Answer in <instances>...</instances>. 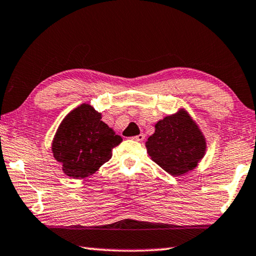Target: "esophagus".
Returning a JSON list of instances; mask_svg holds the SVG:
<instances>
[{
    "label": "esophagus",
    "instance_id": "34e87169",
    "mask_svg": "<svg viewBox=\"0 0 256 256\" xmlns=\"http://www.w3.org/2000/svg\"><path fill=\"white\" fill-rule=\"evenodd\" d=\"M144 137H146V135H144V134H140V135H137V136L132 137V138L137 140V142H142V140H144Z\"/></svg>",
    "mask_w": 256,
    "mask_h": 256
}]
</instances>
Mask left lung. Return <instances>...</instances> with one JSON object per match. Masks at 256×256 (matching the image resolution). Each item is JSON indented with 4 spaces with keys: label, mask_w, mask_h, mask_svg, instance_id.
I'll return each instance as SVG.
<instances>
[{
    "label": "left lung",
    "mask_w": 256,
    "mask_h": 256,
    "mask_svg": "<svg viewBox=\"0 0 256 256\" xmlns=\"http://www.w3.org/2000/svg\"><path fill=\"white\" fill-rule=\"evenodd\" d=\"M154 127L146 143L154 162L176 176L196 168L204 156L206 140L184 110L164 118Z\"/></svg>",
    "instance_id": "left-lung-1"
}]
</instances>
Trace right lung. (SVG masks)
Instances as JSON below:
<instances>
[{"label": "right lung", "instance_id": "obj_1", "mask_svg": "<svg viewBox=\"0 0 256 256\" xmlns=\"http://www.w3.org/2000/svg\"><path fill=\"white\" fill-rule=\"evenodd\" d=\"M102 114L83 104L72 110L58 127L52 144L55 159L74 179L94 174L112 157L122 137L102 122Z\"/></svg>", "mask_w": 256, "mask_h": 256}]
</instances>
